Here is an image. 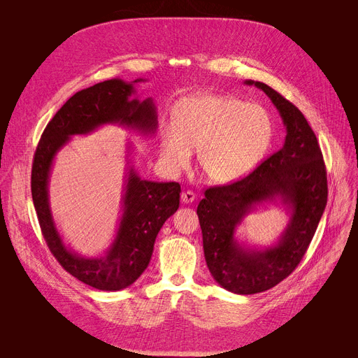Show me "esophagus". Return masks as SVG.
I'll list each match as a JSON object with an SVG mask.
<instances>
[{
	"label": "esophagus",
	"mask_w": 358,
	"mask_h": 358,
	"mask_svg": "<svg viewBox=\"0 0 358 358\" xmlns=\"http://www.w3.org/2000/svg\"><path fill=\"white\" fill-rule=\"evenodd\" d=\"M194 200H196V194H194L192 191H184V192L181 194V201H182V203L189 204V203H192Z\"/></svg>",
	"instance_id": "1"
}]
</instances>
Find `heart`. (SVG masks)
I'll return each instance as SVG.
<instances>
[{
  "instance_id": "heart-1",
  "label": "heart",
  "mask_w": 358,
  "mask_h": 358,
  "mask_svg": "<svg viewBox=\"0 0 358 358\" xmlns=\"http://www.w3.org/2000/svg\"><path fill=\"white\" fill-rule=\"evenodd\" d=\"M174 127L161 134V157L167 167L182 170L192 150H199V169L213 184H230L248 174L273 137L263 107L210 94L181 101L174 111Z\"/></svg>"
}]
</instances>
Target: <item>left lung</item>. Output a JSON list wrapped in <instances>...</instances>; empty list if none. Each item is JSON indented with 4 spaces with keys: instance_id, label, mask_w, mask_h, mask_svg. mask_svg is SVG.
Here are the masks:
<instances>
[{
    "instance_id": "1",
    "label": "left lung",
    "mask_w": 358,
    "mask_h": 358,
    "mask_svg": "<svg viewBox=\"0 0 358 358\" xmlns=\"http://www.w3.org/2000/svg\"><path fill=\"white\" fill-rule=\"evenodd\" d=\"M278 110L285 141L251 174L229 185L210 187L197 207L207 267L213 278L236 294H255L288 277L303 259L327 204V173L317 137L303 113L264 83ZM280 199L290 214L280 240L271 248L250 249L235 238L243 217L257 205Z\"/></svg>"
}]
</instances>
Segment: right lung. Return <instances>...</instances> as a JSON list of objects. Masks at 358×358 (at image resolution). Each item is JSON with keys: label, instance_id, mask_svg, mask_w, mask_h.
<instances>
[{"label": "right lung", "instance_id": "add662e5", "mask_svg": "<svg viewBox=\"0 0 358 358\" xmlns=\"http://www.w3.org/2000/svg\"><path fill=\"white\" fill-rule=\"evenodd\" d=\"M120 78L107 80L74 94L47 124L37 145L31 171V194L45 243L62 268L87 285L103 291H118L131 285L148 267L154 243L162 224L180 206L178 182L141 180L131 161L127 174L115 238L99 257H83L64 244L50 207L48 182L57 152L73 136H87L107 124L148 136L157 129L152 99L140 101L134 84ZM131 145H128V154Z\"/></svg>", "mask_w": 358, "mask_h": 358}]
</instances>
